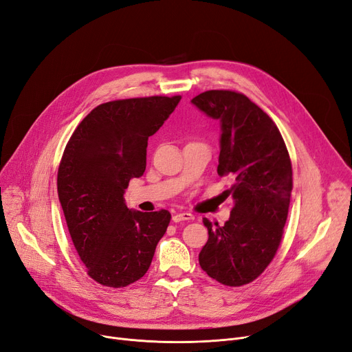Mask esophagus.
Wrapping results in <instances>:
<instances>
[{"instance_id": "1", "label": "esophagus", "mask_w": 352, "mask_h": 352, "mask_svg": "<svg viewBox=\"0 0 352 352\" xmlns=\"http://www.w3.org/2000/svg\"><path fill=\"white\" fill-rule=\"evenodd\" d=\"M194 220V216L191 212H174L173 214V221L179 223V221H190Z\"/></svg>"}]
</instances>
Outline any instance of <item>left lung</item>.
<instances>
[{
	"label": "left lung",
	"mask_w": 352,
	"mask_h": 352,
	"mask_svg": "<svg viewBox=\"0 0 352 352\" xmlns=\"http://www.w3.org/2000/svg\"><path fill=\"white\" fill-rule=\"evenodd\" d=\"M198 111L220 122L219 175L234 184L232 216L224 226L204 219L208 240L198 254L201 269L226 286L261 276L276 254L292 192V165L273 120L248 96L208 90L191 99Z\"/></svg>",
	"instance_id": "1"
}]
</instances>
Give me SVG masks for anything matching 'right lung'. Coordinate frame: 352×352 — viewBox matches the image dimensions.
Listing matches in <instances>:
<instances>
[{
  "mask_svg": "<svg viewBox=\"0 0 352 352\" xmlns=\"http://www.w3.org/2000/svg\"><path fill=\"white\" fill-rule=\"evenodd\" d=\"M181 96L102 103L73 132L58 166L57 191L69 233L98 283L124 287L148 272L171 214L128 208L125 190L146 168L148 138Z\"/></svg>",
  "mask_w": 352,
  "mask_h": 352,
  "instance_id": "add662e5",
  "label": "right lung"
}]
</instances>
